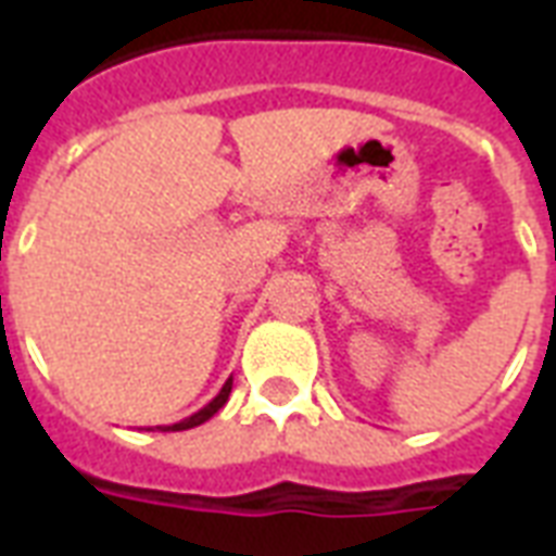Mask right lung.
Masks as SVG:
<instances>
[{
  "label": "right lung",
  "mask_w": 556,
  "mask_h": 556,
  "mask_svg": "<svg viewBox=\"0 0 556 556\" xmlns=\"http://www.w3.org/2000/svg\"><path fill=\"white\" fill-rule=\"evenodd\" d=\"M230 389H233V378H227L225 380V387L218 389V395L210 401L207 406H201L199 413H192L190 418H185V421H178V424H169V427H159L161 432H178V430H192V427H199V424H204L207 418H213V415L222 409V406L227 404V397H230Z\"/></svg>",
  "instance_id": "1"
}]
</instances>
